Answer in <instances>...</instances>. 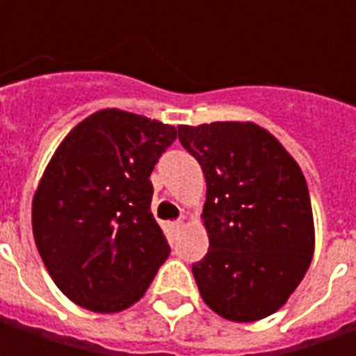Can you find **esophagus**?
Returning a JSON list of instances; mask_svg holds the SVG:
<instances>
[{
  "label": "esophagus",
  "mask_w": 356,
  "mask_h": 356,
  "mask_svg": "<svg viewBox=\"0 0 356 356\" xmlns=\"http://www.w3.org/2000/svg\"><path fill=\"white\" fill-rule=\"evenodd\" d=\"M182 226H184V224H182V220L168 222V232H170V234H176V232H180V229H182Z\"/></svg>",
  "instance_id": "obj_1"
}]
</instances>
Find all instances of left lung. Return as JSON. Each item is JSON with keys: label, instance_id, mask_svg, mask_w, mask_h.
I'll return each instance as SVG.
<instances>
[{"label": "left lung", "instance_id": "8db88e82", "mask_svg": "<svg viewBox=\"0 0 356 356\" xmlns=\"http://www.w3.org/2000/svg\"><path fill=\"white\" fill-rule=\"evenodd\" d=\"M178 140L206 178L210 250L192 266L206 305L236 323L285 305L315 250L313 212L301 168L253 122L178 127Z\"/></svg>", "mask_w": 356, "mask_h": 356}]
</instances>
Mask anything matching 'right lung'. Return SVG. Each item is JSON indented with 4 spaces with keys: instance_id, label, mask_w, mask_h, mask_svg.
Returning <instances> with one entry per match:
<instances>
[{
    "instance_id": "right-lung-1",
    "label": "right lung",
    "mask_w": 356,
    "mask_h": 356,
    "mask_svg": "<svg viewBox=\"0 0 356 356\" xmlns=\"http://www.w3.org/2000/svg\"><path fill=\"white\" fill-rule=\"evenodd\" d=\"M170 124L104 108L71 130L33 196V238L51 280L95 313L134 305L170 253L150 212V174Z\"/></svg>"
}]
</instances>
